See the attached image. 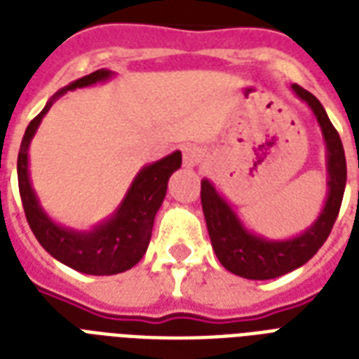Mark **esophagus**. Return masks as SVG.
<instances>
[{"instance_id":"esophagus-1","label":"esophagus","mask_w":359,"mask_h":359,"mask_svg":"<svg viewBox=\"0 0 359 359\" xmlns=\"http://www.w3.org/2000/svg\"><path fill=\"white\" fill-rule=\"evenodd\" d=\"M203 160V151L196 145H186L182 149V162L186 168H196L197 163Z\"/></svg>"}]
</instances>
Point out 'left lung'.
<instances>
[{"mask_svg": "<svg viewBox=\"0 0 359 359\" xmlns=\"http://www.w3.org/2000/svg\"><path fill=\"white\" fill-rule=\"evenodd\" d=\"M290 89L302 102L309 106L323 132L326 145L328 194L320 214L306 231L290 238L273 240L248 229L229 201L216 190V186L208 179H203L201 205L212 248L224 268L240 278L273 279L304 266L328 238L345 194L346 160L337 130L334 128L317 97H313L311 93L296 83H292Z\"/></svg>", "mask_w": 359, "mask_h": 359, "instance_id": "8db88e82", "label": "left lung"}]
</instances>
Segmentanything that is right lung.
<instances>
[{"mask_svg":"<svg viewBox=\"0 0 359 359\" xmlns=\"http://www.w3.org/2000/svg\"><path fill=\"white\" fill-rule=\"evenodd\" d=\"M114 76L115 72L111 70L100 69L59 89L48 100L41 114L25 128L18 152L20 197L33 235L53 259L89 276H114V273L126 272L141 261L151 242L152 225L168 191L169 177L182 163L180 151H175L158 162L143 165L132 180L128 191L124 194L119 207L115 208V212L91 229H72L53 222L48 216L36 197L35 188L31 184V140L35 137L42 117L65 93L74 91L80 87L97 86L111 80Z\"/></svg>","mask_w":359,"mask_h":359,"instance_id":"right-lung-1","label":"right lung"}]
</instances>
